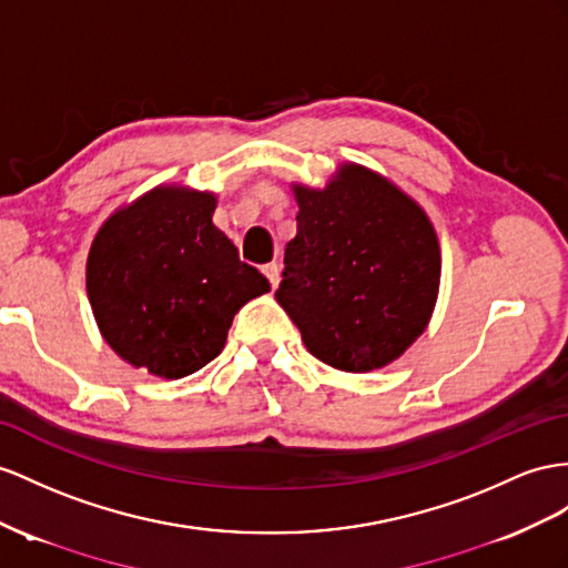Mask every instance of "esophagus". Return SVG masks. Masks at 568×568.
I'll return each mask as SVG.
<instances>
[{
	"label": "esophagus",
	"mask_w": 568,
	"mask_h": 568,
	"mask_svg": "<svg viewBox=\"0 0 568 568\" xmlns=\"http://www.w3.org/2000/svg\"><path fill=\"white\" fill-rule=\"evenodd\" d=\"M264 275L268 278V283H271V287H278V281H281V268H278V264H266L264 266Z\"/></svg>",
	"instance_id": "34e87169"
}]
</instances>
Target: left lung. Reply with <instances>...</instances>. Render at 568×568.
Listing matches in <instances>:
<instances>
[{"instance_id": "left-lung-1", "label": "left lung", "mask_w": 568, "mask_h": 568, "mask_svg": "<svg viewBox=\"0 0 568 568\" xmlns=\"http://www.w3.org/2000/svg\"><path fill=\"white\" fill-rule=\"evenodd\" d=\"M297 235L275 300L307 351L341 372L398 359L427 328L442 281L439 240L408 194L355 163L324 189L293 184Z\"/></svg>"}]
</instances>
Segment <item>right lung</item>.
<instances>
[{"label":"right lung","instance_id":"add662e5","mask_svg":"<svg viewBox=\"0 0 568 568\" xmlns=\"http://www.w3.org/2000/svg\"><path fill=\"white\" fill-rule=\"evenodd\" d=\"M215 194L155 186L114 211L91 244L85 290L124 362L182 379L221 355L232 318L271 290L213 225Z\"/></svg>","mask_w":568,"mask_h":568}]
</instances>
